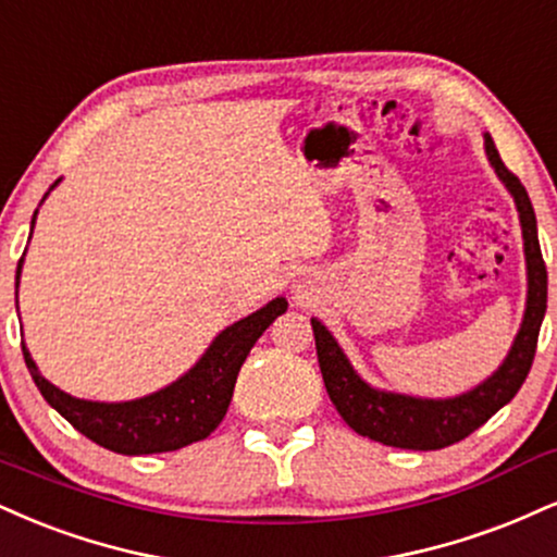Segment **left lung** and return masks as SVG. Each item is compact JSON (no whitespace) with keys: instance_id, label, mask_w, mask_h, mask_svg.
I'll return each mask as SVG.
<instances>
[{"instance_id":"left-lung-1","label":"left lung","mask_w":557,"mask_h":557,"mask_svg":"<svg viewBox=\"0 0 557 557\" xmlns=\"http://www.w3.org/2000/svg\"><path fill=\"white\" fill-rule=\"evenodd\" d=\"M482 139H485V156L491 160L495 176L500 178V184L513 197L521 223V238H524L527 306L504 363L495 368L482 384L470 388V392L457 394V397L428 399L412 397V394L386 392V388L368 384L355 371L350 358L334 339V334L319 319H311L326 394H330L337 412L343 414V420L355 433L379 441L384 446L435 451V448L457 444V441L478 431L482 423H487L500 407L516 397V392L524 384L529 368H532L540 326L547 311V270L540 251L537 218H534V207L529 202L527 189L504 165L491 134L485 132Z\"/></svg>"}]
</instances>
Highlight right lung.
I'll list each match as a JSON object with an SVG mask.
<instances>
[{
	"label": "right lung",
	"instance_id": "1",
	"mask_svg": "<svg viewBox=\"0 0 557 557\" xmlns=\"http://www.w3.org/2000/svg\"><path fill=\"white\" fill-rule=\"evenodd\" d=\"M59 181H53V186ZM49 191H46V197H49ZM36 214L38 210L33 212L30 236L33 225H36ZM23 261L25 253L17 261L15 306ZM285 311L287 300L280 296L267 306H261L259 311L249 313V317L233 321L231 326H225L212 339L210 347L202 352V358L184 376L171 381L169 386L158 388V392L126 401H92L72 397V394L62 392L49 379L41 376L25 343L23 355L25 366H28L30 376L36 381L38 392L44 394V399L62 414L66 423L75 425L87 438L96 441L98 446L109 448V451L126 454V457L163 454L207 438L214 428L223 423L246 355L251 352V347L257 345V339L264 334L267 326Z\"/></svg>",
	"mask_w": 557,
	"mask_h": 557
}]
</instances>
